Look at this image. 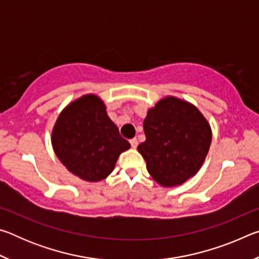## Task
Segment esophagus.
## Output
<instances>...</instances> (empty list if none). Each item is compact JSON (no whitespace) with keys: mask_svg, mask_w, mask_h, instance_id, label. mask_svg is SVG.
I'll return each mask as SVG.
<instances>
[{"mask_svg":"<svg viewBox=\"0 0 259 259\" xmlns=\"http://www.w3.org/2000/svg\"><path fill=\"white\" fill-rule=\"evenodd\" d=\"M130 145H131V147H133V148H136V147L138 146V140L136 139V138L130 139Z\"/></svg>","mask_w":259,"mask_h":259,"instance_id":"obj_1","label":"esophagus"}]
</instances>
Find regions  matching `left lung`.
Instances as JSON below:
<instances>
[{"instance_id": "8db88e82", "label": "left lung", "mask_w": 259, "mask_h": 259, "mask_svg": "<svg viewBox=\"0 0 259 259\" xmlns=\"http://www.w3.org/2000/svg\"><path fill=\"white\" fill-rule=\"evenodd\" d=\"M146 140L137 150L147 171L163 187L182 185L203 164L211 144V128L191 103L168 96L148 109Z\"/></svg>"}]
</instances>
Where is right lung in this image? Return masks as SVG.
I'll return each mask as SVG.
<instances>
[{"mask_svg":"<svg viewBox=\"0 0 259 259\" xmlns=\"http://www.w3.org/2000/svg\"><path fill=\"white\" fill-rule=\"evenodd\" d=\"M56 155L69 172L87 182H99L113 171L122 152L130 148L109 119L98 96L89 94L65 107L51 135Z\"/></svg>","mask_w":259,"mask_h":259,"instance_id":"right-lung-1","label":"right lung"}]
</instances>
